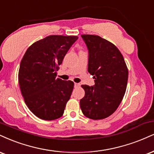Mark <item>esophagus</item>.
I'll list each match as a JSON object with an SVG mask.
<instances>
[{
  "label": "esophagus",
  "instance_id": "esophagus-1",
  "mask_svg": "<svg viewBox=\"0 0 154 154\" xmlns=\"http://www.w3.org/2000/svg\"><path fill=\"white\" fill-rule=\"evenodd\" d=\"M79 86H80L79 83H75V88H79Z\"/></svg>",
  "mask_w": 154,
  "mask_h": 154
}]
</instances>
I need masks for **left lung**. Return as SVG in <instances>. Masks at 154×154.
<instances>
[{"label":"left lung","instance_id":"1","mask_svg":"<svg viewBox=\"0 0 154 154\" xmlns=\"http://www.w3.org/2000/svg\"><path fill=\"white\" fill-rule=\"evenodd\" d=\"M88 49V72L93 86L82 85L85 97L79 101L82 113L93 120L104 119L117 110L126 90L128 70L113 44L95 35H82Z\"/></svg>","mask_w":154,"mask_h":154}]
</instances>
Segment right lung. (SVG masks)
<instances>
[{
    "label": "right lung",
    "instance_id": "add662e5",
    "mask_svg": "<svg viewBox=\"0 0 154 154\" xmlns=\"http://www.w3.org/2000/svg\"><path fill=\"white\" fill-rule=\"evenodd\" d=\"M75 36L51 35L29 47L20 64L18 82L26 104L35 116L52 120L64 113L74 82L56 78L59 66Z\"/></svg>",
    "mask_w": 154,
    "mask_h": 154
}]
</instances>
